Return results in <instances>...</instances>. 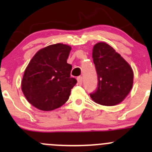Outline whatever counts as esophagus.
I'll return each instance as SVG.
<instances>
[{"label":"esophagus","mask_w":152,"mask_h":152,"mask_svg":"<svg viewBox=\"0 0 152 152\" xmlns=\"http://www.w3.org/2000/svg\"><path fill=\"white\" fill-rule=\"evenodd\" d=\"M77 81H78V83H79V85H82V81H83V78H82V76H79V77H77Z\"/></svg>","instance_id":"1"}]
</instances>
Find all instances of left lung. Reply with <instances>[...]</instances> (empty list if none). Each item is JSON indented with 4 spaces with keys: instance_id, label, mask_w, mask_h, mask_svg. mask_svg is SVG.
<instances>
[{
    "instance_id": "8db88e82",
    "label": "left lung",
    "mask_w": 152,
    "mask_h": 152,
    "mask_svg": "<svg viewBox=\"0 0 152 152\" xmlns=\"http://www.w3.org/2000/svg\"><path fill=\"white\" fill-rule=\"evenodd\" d=\"M98 85L90 94L98 104L113 106L123 101L132 88L134 73L129 63L104 42L94 45L92 53Z\"/></svg>"
}]
</instances>
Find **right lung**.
<instances>
[{
	"instance_id": "obj_1",
	"label": "right lung",
	"mask_w": 152,
	"mask_h": 152,
	"mask_svg": "<svg viewBox=\"0 0 152 152\" xmlns=\"http://www.w3.org/2000/svg\"><path fill=\"white\" fill-rule=\"evenodd\" d=\"M71 48L56 44L41 49L32 57L23 73L21 89L27 101L48 111L68 100L77 81L70 77L72 65L67 63Z\"/></svg>"
}]
</instances>
